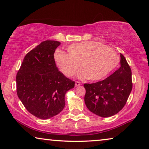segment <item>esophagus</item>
<instances>
[{
	"label": "esophagus",
	"instance_id": "34e87169",
	"mask_svg": "<svg viewBox=\"0 0 149 149\" xmlns=\"http://www.w3.org/2000/svg\"><path fill=\"white\" fill-rule=\"evenodd\" d=\"M81 84L79 82V81H75V87H77V86H81Z\"/></svg>",
	"mask_w": 149,
	"mask_h": 149
}]
</instances>
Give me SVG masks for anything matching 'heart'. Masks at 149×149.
Wrapping results in <instances>:
<instances>
[{"mask_svg": "<svg viewBox=\"0 0 149 149\" xmlns=\"http://www.w3.org/2000/svg\"><path fill=\"white\" fill-rule=\"evenodd\" d=\"M68 51L57 50L54 55L58 70L67 77L74 76L79 67V79L98 81L111 74L119 63L113 50L95 41L74 44L68 47Z\"/></svg>", "mask_w": 149, "mask_h": 149, "instance_id": "heart-1", "label": "heart"}]
</instances>
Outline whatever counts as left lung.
Returning <instances> with one entry per match:
<instances>
[{"label": "left lung", "instance_id": "obj_1", "mask_svg": "<svg viewBox=\"0 0 149 149\" xmlns=\"http://www.w3.org/2000/svg\"><path fill=\"white\" fill-rule=\"evenodd\" d=\"M120 57V68L113 74L104 80L84 85L86 105L100 117H111L120 111L132 89L130 67L122 54Z\"/></svg>", "mask_w": 149, "mask_h": 149}]
</instances>
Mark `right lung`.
<instances>
[{
  "label": "right lung",
  "mask_w": 149,
  "mask_h": 149,
  "mask_svg": "<svg viewBox=\"0 0 149 149\" xmlns=\"http://www.w3.org/2000/svg\"><path fill=\"white\" fill-rule=\"evenodd\" d=\"M60 45L54 40L42 42L25 56L16 76L19 98L31 114L41 119L59 113L66 93L75 86L56 66L54 53Z\"/></svg>",
  "instance_id": "1"
}]
</instances>
